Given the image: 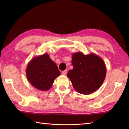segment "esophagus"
Returning a JSON list of instances; mask_svg holds the SVG:
<instances>
[{"label":"esophagus","mask_w":129,"mask_h":129,"mask_svg":"<svg viewBox=\"0 0 129 129\" xmlns=\"http://www.w3.org/2000/svg\"><path fill=\"white\" fill-rule=\"evenodd\" d=\"M67 74V70H65L62 72V74L63 75H66Z\"/></svg>","instance_id":"esophagus-1"}]
</instances>
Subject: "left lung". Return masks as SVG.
Returning a JSON list of instances; mask_svg holds the SVG:
<instances>
[{
  "label": "left lung",
  "mask_w": 129,
  "mask_h": 129,
  "mask_svg": "<svg viewBox=\"0 0 129 129\" xmlns=\"http://www.w3.org/2000/svg\"><path fill=\"white\" fill-rule=\"evenodd\" d=\"M73 69L67 74L76 91L89 95L100 88L105 80L106 69L103 60L97 55H84L81 52L72 55Z\"/></svg>",
  "instance_id": "8db88e82"
}]
</instances>
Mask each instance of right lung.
<instances>
[{
	"mask_svg": "<svg viewBox=\"0 0 129 129\" xmlns=\"http://www.w3.org/2000/svg\"><path fill=\"white\" fill-rule=\"evenodd\" d=\"M26 78L33 86L42 90L50 89L60 72L56 64L48 54L35 56L28 63L26 69Z\"/></svg>",
	"mask_w": 129,
	"mask_h": 129,
	"instance_id": "right-lung-1",
	"label": "right lung"
}]
</instances>
